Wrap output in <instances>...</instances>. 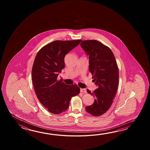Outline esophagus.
I'll list each match as a JSON object with an SVG mask.
<instances>
[{"instance_id":"esophagus-1","label":"esophagus","mask_w":150,"mask_h":150,"mask_svg":"<svg viewBox=\"0 0 150 150\" xmlns=\"http://www.w3.org/2000/svg\"><path fill=\"white\" fill-rule=\"evenodd\" d=\"M80 92L86 93V89L85 88H80Z\"/></svg>"}]
</instances>
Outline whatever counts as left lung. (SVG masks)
<instances>
[{
	"label": "left lung",
	"mask_w": 150,
	"mask_h": 150,
	"mask_svg": "<svg viewBox=\"0 0 150 150\" xmlns=\"http://www.w3.org/2000/svg\"><path fill=\"white\" fill-rule=\"evenodd\" d=\"M80 45L89 58V71L93 81L98 86L92 93L94 102L85 107L86 112L99 116L108 110L118 88L119 71L114 54L111 49L97 40L83 41Z\"/></svg>",
	"instance_id": "obj_1"
}]
</instances>
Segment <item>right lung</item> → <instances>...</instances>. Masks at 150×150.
Returning <instances> with one entry per match:
<instances>
[{
    "label": "right lung",
    "mask_w": 150,
    "mask_h": 150,
    "mask_svg": "<svg viewBox=\"0 0 150 150\" xmlns=\"http://www.w3.org/2000/svg\"><path fill=\"white\" fill-rule=\"evenodd\" d=\"M81 41L52 42L42 47L35 57L32 71L34 91L39 101L54 114L66 111L71 98L79 94L76 84L66 85L57 77L65 67V55Z\"/></svg>",
    "instance_id": "right-lung-1"
}]
</instances>
